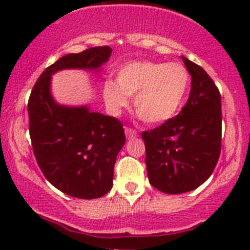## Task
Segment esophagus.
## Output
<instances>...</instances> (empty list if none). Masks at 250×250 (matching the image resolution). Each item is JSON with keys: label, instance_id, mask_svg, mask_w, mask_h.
<instances>
[{"label": "esophagus", "instance_id": "34e87169", "mask_svg": "<svg viewBox=\"0 0 250 250\" xmlns=\"http://www.w3.org/2000/svg\"><path fill=\"white\" fill-rule=\"evenodd\" d=\"M125 137H127L128 139H133V138L138 137V132L135 129H133V128L125 127Z\"/></svg>", "mask_w": 250, "mask_h": 250}]
</instances>
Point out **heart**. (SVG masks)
Instances as JSON below:
<instances>
[{"label":"heart","mask_w":250,"mask_h":250,"mask_svg":"<svg viewBox=\"0 0 250 250\" xmlns=\"http://www.w3.org/2000/svg\"><path fill=\"white\" fill-rule=\"evenodd\" d=\"M188 70L179 62L135 60L117 70L116 81L103 85V97L112 111L127 106L128 97H134V110L145 123L155 125L172 118L183 105L188 93Z\"/></svg>","instance_id":"b5f03b06"}]
</instances>
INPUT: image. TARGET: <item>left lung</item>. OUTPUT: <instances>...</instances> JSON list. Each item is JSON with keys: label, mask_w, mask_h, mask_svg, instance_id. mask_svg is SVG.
<instances>
[{"label": "left lung", "mask_w": 250, "mask_h": 250, "mask_svg": "<svg viewBox=\"0 0 250 250\" xmlns=\"http://www.w3.org/2000/svg\"><path fill=\"white\" fill-rule=\"evenodd\" d=\"M191 75L188 103L175 117L141 133L148 181L169 195L192 191L211 175L221 151V95L210 76L183 57Z\"/></svg>", "instance_id": "left-lung-1"}]
</instances>
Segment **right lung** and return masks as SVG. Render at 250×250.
<instances>
[{"mask_svg":"<svg viewBox=\"0 0 250 250\" xmlns=\"http://www.w3.org/2000/svg\"><path fill=\"white\" fill-rule=\"evenodd\" d=\"M111 52L109 46H99L62 57L42 72L27 103L37 165L53 186L72 197L92 200L111 190L125 129L117 118L85 106L58 105L49 92L50 75L62 69H98Z\"/></svg>","mask_w":250,"mask_h":250,"instance_id":"right-lung-1","label":"right lung"}]
</instances>
